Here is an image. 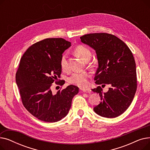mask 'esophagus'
<instances>
[{
	"mask_svg": "<svg viewBox=\"0 0 150 150\" xmlns=\"http://www.w3.org/2000/svg\"><path fill=\"white\" fill-rule=\"evenodd\" d=\"M80 89L84 92H86V93H91V89L90 88H81Z\"/></svg>",
	"mask_w": 150,
	"mask_h": 150,
	"instance_id": "obj_1",
	"label": "esophagus"
}]
</instances>
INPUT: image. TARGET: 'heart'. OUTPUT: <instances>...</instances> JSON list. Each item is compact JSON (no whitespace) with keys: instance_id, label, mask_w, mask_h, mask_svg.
I'll return each instance as SVG.
<instances>
[{"instance_id":"1","label":"heart","mask_w":150,"mask_h":150,"mask_svg":"<svg viewBox=\"0 0 150 150\" xmlns=\"http://www.w3.org/2000/svg\"><path fill=\"white\" fill-rule=\"evenodd\" d=\"M75 53L85 61H88L91 57V50L85 46L78 45L75 49ZM60 66L62 70H69V64L66 54H63L60 59ZM90 77L89 74L86 72L74 73L68 78V82L70 84L76 85L80 88H84L88 84V79Z\"/></svg>"}]
</instances>
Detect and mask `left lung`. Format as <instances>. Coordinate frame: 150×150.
Instances as JSON below:
<instances>
[{"label":"left lung","mask_w":150,"mask_h":150,"mask_svg":"<svg viewBox=\"0 0 150 150\" xmlns=\"http://www.w3.org/2000/svg\"><path fill=\"white\" fill-rule=\"evenodd\" d=\"M83 43L96 50L98 68L94 80L100 86L92 91L98 93L100 103L94 107L98 115L114 118L122 114L132 103L137 90V74L134 58L129 47L117 36L106 33H90L80 37Z\"/></svg>","instance_id":"obj_1"}]
</instances>
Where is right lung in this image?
<instances>
[{"mask_svg": "<svg viewBox=\"0 0 150 150\" xmlns=\"http://www.w3.org/2000/svg\"><path fill=\"white\" fill-rule=\"evenodd\" d=\"M71 45L62 38H47L28 47L20 60L16 81L22 104L39 120L45 122L61 120L68 114L73 97L78 93L74 85L53 94L54 82L61 74L62 54Z\"/></svg>", "mask_w": 150, "mask_h": 150, "instance_id": "right-lung-1", "label": "right lung"}]
</instances>
